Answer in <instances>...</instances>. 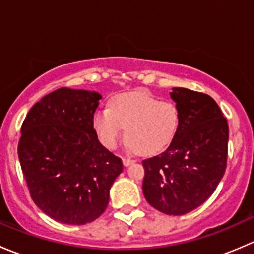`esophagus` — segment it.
<instances>
[{"label":"esophagus","mask_w":254,"mask_h":254,"mask_svg":"<svg viewBox=\"0 0 254 254\" xmlns=\"http://www.w3.org/2000/svg\"><path fill=\"white\" fill-rule=\"evenodd\" d=\"M134 162H135V160H131V158H127V157L123 158V163H124V166H129Z\"/></svg>","instance_id":"obj_1"}]
</instances>
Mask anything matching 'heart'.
Returning a JSON list of instances; mask_svg holds the SVG:
<instances>
[{"instance_id": "obj_1", "label": "heart", "mask_w": 254, "mask_h": 254, "mask_svg": "<svg viewBox=\"0 0 254 254\" xmlns=\"http://www.w3.org/2000/svg\"><path fill=\"white\" fill-rule=\"evenodd\" d=\"M178 107L171 101H158L148 92L123 93L114 97L111 108L94 113L93 127L99 141L115 148L127 127V146L132 152L152 155L165 150L178 131Z\"/></svg>"}]
</instances>
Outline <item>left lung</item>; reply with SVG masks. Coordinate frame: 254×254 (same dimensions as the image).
<instances>
[{
	"mask_svg": "<svg viewBox=\"0 0 254 254\" xmlns=\"http://www.w3.org/2000/svg\"><path fill=\"white\" fill-rule=\"evenodd\" d=\"M181 120L175 139L162 153L142 161L146 200L167 215H184L200 206L224 177L229 124L205 93L172 88Z\"/></svg>",
	"mask_w": 254,
	"mask_h": 254,
	"instance_id": "8db88e82",
	"label": "left lung"
}]
</instances>
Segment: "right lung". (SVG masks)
Instances as JSON below:
<instances>
[{"mask_svg": "<svg viewBox=\"0 0 254 254\" xmlns=\"http://www.w3.org/2000/svg\"><path fill=\"white\" fill-rule=\"evenodd\" d=\"M102 96L63 87L43 97L25 117L18 157L35 205L51 219L84 225L98 219L123 171L93 127Z\"/></svg>", "mask_w": 254, "mask_h": 254, "instance_id": "add662e5", "label": "right lung"}]
</instances>
